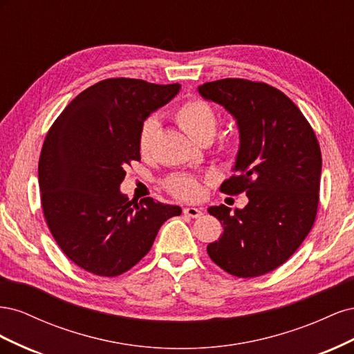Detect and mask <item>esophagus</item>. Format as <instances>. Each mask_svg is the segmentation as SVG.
I'll use <instances>...</instances> for the list:
<instances>
[{
    "mask_svg": "<svg viewBox=\"0 0 354 354\" xmlns=\"http://www.w3.org/2000/svg\"><path fill=\"white\" fill-rule=\"evenodd\" d=\"M183 214L187 217H192V218H199L202 216V209L195 208V207H187V208L183 209Z\"/></svg>",
    "mask_w": 354,
    "mask_h": 354,
    "instance_id": "esophagus-1",
    "label": "esophagus"
}]
</instances>
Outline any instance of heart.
<instances>
[{"label": "heart", "instance_id": "obj_1", "mask_svg": "<svg viewBox=\"0 0 354 354\" xmlns=\"http://www.w3.org/2000/svg\"><path fill=\"white\" fill-rule=\"evenodd\" d=\"M174 118L178 125L198 143L211 140L218 124L217 113L212 106L199 97H190L181 102L174 111ZM158 130L159 120L153 115L147 116L138 128L137 147L143 156L152 152ZM227 149H230V145H227ZM164 186L171 195L181 201H198L203 194L202 180L190 174L169 176L164 181Z\"/></svg>", "mask_w": 354, "mask_h": 354}]
</instances>
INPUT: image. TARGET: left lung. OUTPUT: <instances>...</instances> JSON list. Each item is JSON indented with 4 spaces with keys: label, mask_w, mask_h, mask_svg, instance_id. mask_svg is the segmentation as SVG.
Masks as SVG:
<instances>
[{
    "label": "left lung",
    "mask_w": 354,
    "mask_h": 354,
    "mask_svg": "<svg viewBox=\"0 0 354 354\" xmlns=\"http://www.w3.org/2000/svg\"><path fill=\"white\" fill-rule=\"evenodd\" d=\"M199 93L236 118V174L220 190L250 199L234 212L226 205L208 208L223 224L208 255L233 276L266 274L298 250L315 224L322 171L316 134L295 103L266 82L226 78L205 82Z\"/></svg>",
    "instance_id": "1"
}]
</instances>
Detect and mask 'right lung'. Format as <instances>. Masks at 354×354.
I'll return each mask as SVG.
<instances>
[{"label":"right lung","mask_w":354,"mask_h":354,"mask_svg":"<svg viewBox=\"0 0 354 354\" xmlns=\"http://www.w3.org/2000/svg\"><path fill=\"white\" fill-rule=\"evenodd\" d=\"M180 84L109 78L80 93L53 122L41 149L42 212L53 238L85 272L113 277L151 251L159 227L181 208L120 192L125 169L140 160L138 128Z\"/></svg>","instance_id":"add662e5"}]
</instances>
